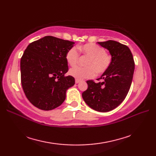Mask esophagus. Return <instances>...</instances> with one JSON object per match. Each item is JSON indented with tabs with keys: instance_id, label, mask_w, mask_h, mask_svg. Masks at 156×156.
Segmentation results:
<instances>
[{
	"instance_id": "obj_1",
	"label": "esophagus",
	"mask_w": 156,
	"mask_h": 156,
	"mask_svg": "<svg viewBox=\"0 0 156 156\" xmlns=\"http://www.w3.org/2000/svg\"><path fill=\"white\" fill-rule=\"evenodd\" d=\"M80 82V80H78V79H76V80H75V82H76V84L79 83V82Z\"/></svg>"
}]
</instances>
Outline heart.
I'll return each mask as SVG.
<instances>
[{"mask_svg": "<svg viewBox=\"0 0 156 156\" xmlns=\"http://www.w3.org/2000/svg\"><path fill=\"white\" fill-rule=\"evenodd\" d=\"M78 50L88 58L86 62L87 67H74L69 69V74L78 80L90 78L97 74H103L107 70L112 62V57L106 52L105 49L95 44H87L83 45H78ZM77 48L73 47L67 51L66 59L68 64L71 66L76 65L80 54Z\"/></svg>", "mask_w": 156, "mask_h": 156, "instance_id": "b5f03b06", "label": "heart"}]
</instances>
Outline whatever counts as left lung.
Instances as JSON below:
<instances>
[{
	"instance_id": "1",
	"label": "left lung",
	"mask_w": 156,
	"mask_h": 156,
	"mask_svg": "<svg viewBox=\"0 0 156 156\" xmlns=\"http://www.w3.org/2000/svg\"><path fill=\"white\" fill-rule=\"evenodd\" d=\"M107 49L112 57L111 66L95 83L88 80V88L82 98L89 107L99 112H108L117 107L124 101L130 89L135 69L133 55L127 45L108 40L98 42Z\"/></svg>"
}]
</instances>
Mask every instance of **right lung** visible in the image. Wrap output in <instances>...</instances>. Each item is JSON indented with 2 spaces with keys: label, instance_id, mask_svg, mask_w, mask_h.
Segmentation results:
<instances>
[{
  "label": "right lung",
  "instance_id": "obj_1",
  "mask_svg": "<svg viewBox=\"0 0 156 156\" xmlns=\"http://www.w3.org/2000/svg\"><path fill=\"white\" fill-rule=\"evenodd\" d=\"M74 42L45 36L29 44L21 59V84L26 97L37 108L50 111L60 106L66 90L75 84L66 54Z\"/></svg>",
  "mask_w": 156,
  "mask_h": 156
}]
</instances>
